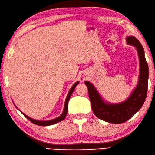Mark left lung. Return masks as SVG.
<instances>
[{"mask_svg":"<svg viewBox=\"0 0 155 155\" xmlns=\"http://www.w3.org/2000/svg\"><path fill=\"white\" fill-rule=\"evenodd\" d=\"M126 40L127 44L136 48L140 64L138 84L129 97L119 103H110L102 99L91 83L87 81H85L93 113L97 118L112 124H121L131 118L142 107L147 96L149 68L145 60L144 49L136 37L127 36Z\"/></svg>","mask_w":155,"mask_h":155,"instance_id":"8db88e82","label":"left lung"}]
</instances>
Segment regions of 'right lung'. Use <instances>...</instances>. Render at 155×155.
Segmentation results:
<instances>
[{
    "label": "right lung",
    "instance_id": "1",
    "mask_svg": "<svg viewBox=\"0 0 155 155\" xmlns=\"http://www.w3.org/2000/svg\"><path fill=\"white\" fill-rule=\"evenodd\" d=\"M79 84V82L77 81L73 85L72 87H71L70 90H69L68 94H67V96L66 97V100H65V102H64V110H63V112L62 113V114L60 115V117H57V118L54 119H51V120H48V121H39V120H36V119H34L31 118V117H28L27 115H26L24 114L23 112H21V111L20 112H21V114H22L24 116H25L26 118L27 119H29V120L32 122V123L36 124V125H38V126H51V125H53V124H55L56 123H58V122H60L61 121L64 120V119L67 116V110H68V102H69V100L70 98L71 94H72V93L74 92V90L76 86H77V85ZM16 107V106H15Z\"/></svg>",
    "mask_w": 155,
    "mask_h": 155
}]
</instances>
